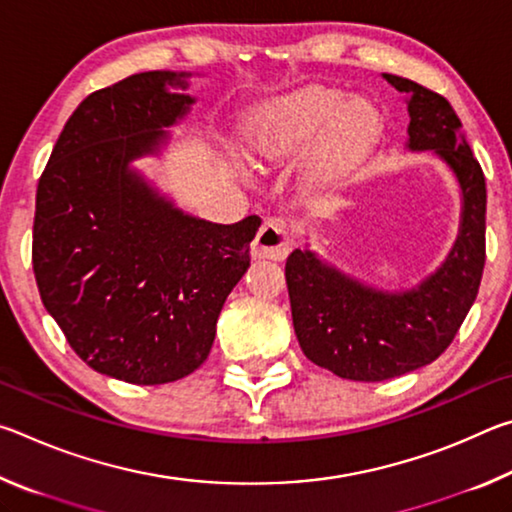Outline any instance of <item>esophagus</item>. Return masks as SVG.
I'll return each mask as SVG.
<instances>
[{"mask_svg": "<svg viewBox=\"0 0 512 512\" xmlns=\"http://www.w3.org/2000/svg\"><path fill=\"white\" fill-rule=\"evenodd\" d=\"M293 246V230L287 219H280V216H273V219L264 221L262 228H259L257 237L253 241V257L255 259H275L280 262L289 255Z\"/></svg>", "mask_w": 512, "mask_h": 512, "instance_id": "esophagus-1", "label": "esophagus"}]
</instances>
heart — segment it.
<instances>
[{"label": "heart", "mask_w": 512, "mask_h": 512, "mask_svg": "<svg viewBox=\"0 0 512 512\" xmlns=\"http://www.w3.org/2000/svg\"><path fill=\"white\" fill-rule=\"evenodd\" d=\"M384 137V117L375 103L341 90L307 85L264 103L248 121V155L271 169L305 153L311 143L307 183L336 189L366 167Z\"/></svg>", "instance_id": "heart-1"}]
</instances>
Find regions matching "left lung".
<instances>
[{
  "label": "left lung",
  "mask_w": 512,
  "mask_h": 512,
  "mask_svg": "<svg viewBox=\"0 0 512 512\" xmlns=\"http://www.w3.org/2000/svg\"><path fill=\"white\" fill-rule=\"evenodd\" d=\"M409 97V149L433 151L461 185V230L445 264L409 291H379L296 248L284 275L293 329L305 357L334 375L384 381L436 361L470 311L485 264V178L445 97L384 74Z\"/></svg>",
  "instance_id": "1"
}]
</instances>
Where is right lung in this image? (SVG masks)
<instances>
[{"label": "right lung", "mask_w": 512, "mask_h": 512, "mask_svg": "<svg viewBox=\"0 0 512 512\" xmlns=\"http://www.w3.org/2000/svg\"><path fill=\"white\" fill-rule=\"evenodd\" d=\"M185 72H142L81 101L42 171L33 273L72 350L101 375L155 386L207 359L223 302L250 266L259 216H189L131 162L167 140L194 99Z\"/></svg>", "instance_id": "add662e5"}]
</instances>
